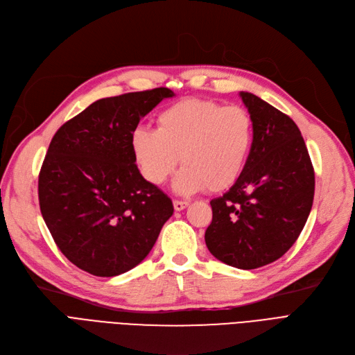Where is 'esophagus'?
Returning a JSON list of instances; mask_svg holds the SVG:
<instances>
[{
	"instance_id": "esophagus-1",
	"label": "esophagus",
	"mask_w": 355,
	"mask_h": 355,
	"mask_svg": "<svg viewBox=\"0 0 355 355\" xmlns=\"http://www.w3.org/2000/svg\"><path fill=\"white\" fill-rule=\"evenodd\" d=\"M189 205H190V203L187 202V200H174V209H175L177 211L184 210Z\"/></svg>"
}]
</instances>
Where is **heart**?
Instances as JSON below:
<instances>
[{
    "mask_svg": "<svg viewBox=\"0 0 355 355\" xmlns=\"http://www.w3.org/2000/svg\"><path fill=\"white\" fill-rule=\"evenodd\" d=\"M157 130L139 126L130 148L142 177L161 186L175 171L174 189L193 194L223 191L238 181L254 145V120L241 105L190 98L164 109Z\"/></svg>",
    "mask_w": 355,
    "mask_h": 355,
    "instance_id": "b5f03b06",
    "label": "heart"
}]
</instances>
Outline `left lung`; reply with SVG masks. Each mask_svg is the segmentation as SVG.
<instances>
[{"mask_svg":"<svg viewBox=\"0 0 355 355\" xmlns=\"http://www.w3.org/2000/svg\"><path fill=\"white\" fill-rule=\"evenodd\" d=\"M239 96L254 120V145L238 181L210 202L205 239L222 263L254 270L299 238L313 205L315 171L296 123L251 92Z\"/></svg>","mask_w":355,"mask_h":355,"instance_id":"obj_1","label":"left lung"}]
</instances>
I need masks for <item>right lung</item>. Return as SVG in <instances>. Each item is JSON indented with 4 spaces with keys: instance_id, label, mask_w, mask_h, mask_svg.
Masks as SVG:
<instances>
[{
    "instance_id": "obj_1",
    "label": "right lung",
    "mask_w": 355,
    "mask_h": 355,
    "mask_svg": "<svg viewBox=\"0 0 355 355\" xmlns=\"http://www.w3.org/2000/svg\"><path fill=\"white\" fill-rule=\"evenodd\" d=\"M173 96L161 87L97 100L52 137L39 174L40 211L60 252L92 275L142 263L174 213L130 148L139 120Z\"/></svg>"
}]
</instances>
